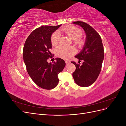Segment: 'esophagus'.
Masks as SVG:
<instances>
[{
    "label": "esophagus",
    "instance_id": "1",
    "mask_svg": "<svg viewBox=\"0 0 126 126\" xmlns=\"http://www.w3.org/2000/svg\"><path fill=\"white\" fill-rule=\"evenodd\" d=\"M65 62H66V64H69L70 63V61L69 60H65Z\"/></svg>",
    "mask_w": 126,
    "mask_h": 126
}]
</instances>
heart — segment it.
<instances>
[{"label": "heart", "instance_id": "b5f03b06", "mask_svg": "<svg viewBox=\"0 0 126 126\" xmlns=\"http://www.w3.org/2000/svg\"><path fill=\"white\" fill-rule=\"evenodd\" d=\"M62 31L64 32L73 40L74 44L77 46L78 48H82L85 45V40H83L81 36L82 35V31L76 26H68L62 29ZM60 35L58 32H55L52 34L51 36V42L54 46L58 45L60 43ZM76 49L74 47H66L63 46H60L55 50L56 55L64 59H67L70 57L75 54Z\"/></svg>", "mask_w": 126, "mask_h": 126}]
</instances>
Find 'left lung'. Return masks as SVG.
<instances>
[{
    "mask_svg": "<svg viewBox=\"0 0 126 126\" xmlns=\"http://www.w3.org/2000/svg\"><path fill=\"white\" fill-rule=\"evenodd\" d=\"M72 24L81 26L86 35L82 50L75 56L79 60V63L83 60L82 64L80 66L75 62H71L76 68L72 76L78 86L88 87L94 83L99 75L104 59V47L100 35L92 27L80 21Z\"/></svg>",
    "mask_w": 126,
    "mask_h": 126,
    "instance_id": "8db88e82",
    "label": "left lung"
}]
</instances>
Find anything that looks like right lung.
<instances>
[{"mask_svg": "<svg viewBox=\"0 0 126 126\" xmlns=\"http://www.w3.org/2000/svg\"><path fill=\"white\" fill-rule=\"evenodd\" d=\"M62 25L56 26H43L34 30L27 38L23 49V59L27 71L36 84L44 89L55 88L59 82L58 75L66 66L60 58L56 62L48 63L52 58V33Z\"/></svg>", "mask_w": 126, "mask_h": 126, "instance_id": "obj_1", "label": "right lung"}]
</instances>
